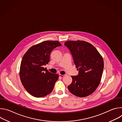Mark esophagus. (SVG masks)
Listing matches in <instances>:
<instances>
[{"label": "esophagus", "instance_id": "1", "mask_svg": "<svg viewBox=\"0 0 122 122\" xmlns=\"http://www.w3.org/2000/svg\"><path fill=\"white\" fill-rule=\"evenodd\" d=\"M59 76L60 78H63L65 76V75H61V74H59Z\"/></svg>", "mask_w": 122, "mask_h": 122}]
</instances>
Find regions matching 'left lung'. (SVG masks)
Masks as SVG:
<instances>
[{
	"instance_id": "obj_1",
	"label": "left lung",
	"mask_w": 122,
	"mask_h": 122,
	"mask_svg": "<svg viewBox=\"0 0 122 122\" xmlns=\"http://www.w3.org/2000/svg\"><path fill=\"white\" fill-rule=\"evenodd\" d=\"M66 46L71 51L79 73L71 76L72 81L67 88L80 97L92 94L97 88L104 68L103 58L96 48L84 41H67Z\"/></svg>"
}]
</instances>
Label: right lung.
<instances>
[{"mask_svg": "<svg viewBox=\"0 0 122 122\" xmlns=\"http://www.w3.org/2000/svg\"><path fill=\"white\" fill-rule=\"evenodd\" d=\"M61 46L57 41H45L32 46L24 55L20 77L25 88L32 96L41 97L53 91L59 76L50 72L43 66L49 62L51 51Z\"/></svg>", "mask_w": 122, "mask_h": 122, "instance_id": "add662e5", "label": "right lung"}]
</instances>
